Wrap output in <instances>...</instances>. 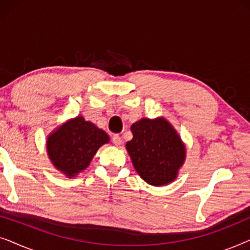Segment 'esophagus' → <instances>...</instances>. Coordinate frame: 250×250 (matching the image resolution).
Segmentation results:
<instances>
[{
    "mask_svg": "<svg viewBox=\"0 0 250 250\" xmlns=\"http://www.w3.org/2000/svg\"><path fill=\"white\" fill-rule=\"evenodd\" d=\"M122 138L121 136H119L118 134H115L114 136H112V143H114L115 146H121L122 145Z\"/></svg>",
    "mask_w": 250,
    "mask_h": 250,
    "instance_id": "34e87169",
    "label": "esophagus"
}]
</instances>
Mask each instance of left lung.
<instances>
[{
  "label": "left lung",
  "instance_id": "8db88e82",
  "mask_svg": "<svg viewBox=\"0 0 250 250\" xmlns=\"http://www.w3.org/2000/svg\"><path fill=\"white\" fill-rule=\"evenodd\" d=\"M131 131L126 149L139 175L151 186L173 182L186 160V146L173 126L164 117L142 118Z\"/></svg>",
  "mask_w": 250,
  "mask_h": 250
}]
</instances>
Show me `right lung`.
Here are the masks:
<instances>
[{
  "mask_svg": "<svg viewBox=\"0 0 250 250\" xmlns=\"http://www.w3.org/2000/svg\"><path fill=\"white\" fill-rule=\"evenodd\" d=\"M108 142L107 133L77 116L47 136V156L58 170L71 179L88 167L98 149Z\"/></svg>",
  "mask_w": 250,
  "mask_h": 250,
  "instance_id": "add662e5",
  "label": "right lung"
}]
</instances>
